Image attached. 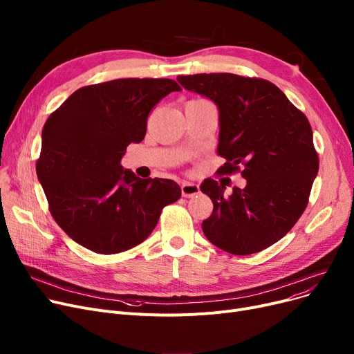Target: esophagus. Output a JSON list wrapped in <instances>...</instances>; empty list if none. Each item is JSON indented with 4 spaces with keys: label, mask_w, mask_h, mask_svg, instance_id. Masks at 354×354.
I'll list each match as a JSON object with an SVG mask.
<instances>
[{
    "label": "esophagus",
    "mask_w": 354,
    "mask_h": 354,
    "mask_svg": "<svg viewBox=\"0 0 354 354\" xmlns=\"http://www.w3.org/2000/svg\"><path fill=\"white\" fill-rule=\"evenodd\" d=\"M180 191H182V196L194 198L199 194V187L196 183H192V182H183L180 187Z\"/></svg>",
    "instance_id": "obj_1"
}]
</instances>
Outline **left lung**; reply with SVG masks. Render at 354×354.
I'll return each mask as SVG.
<instances>
[{
	"mask_svg": "<svg viewBox=\"0 0 354 354\" xmlns=\"http://www.w3.org/2000/svg\"><path fill=\"white\" fill-rule=\"evenodd\" d=\"M183 88L218 107L221 174L238 171L245 188L205 179L201 191L212 203L202 231L215 247L235 255L263 251L280 241L304 212L319 172L307 118L275 84L231 73L178 76Z\"/></svg>",
	"mask_w": 354,
	"mask_h": 354,
	"instance_id": "left-lung-1",
	"label": "left lung"
}]
</instances>
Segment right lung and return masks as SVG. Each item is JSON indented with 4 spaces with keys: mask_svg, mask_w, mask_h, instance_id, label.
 Here are the masks:
<instances>
[{
    "mask_svg": "<svg viewBox=\"0 0 354 354\" xmlns=\"http://www.w3.org/2000/svg\"><path fill=\"white\" fill-rule=\"evenodd\" d=\"M179 90L171 79L86 86L47 119L37 178L53 218L82 247L97 254L133 248L180 198L175 180L142 179L120 165L126 147L143 140L153 106Z\"/></svg>",
    "mask_w": 354,
    "mask_h": 354,
    "instance_id": "1",
    "label": "right lung"
}]
</instances>
